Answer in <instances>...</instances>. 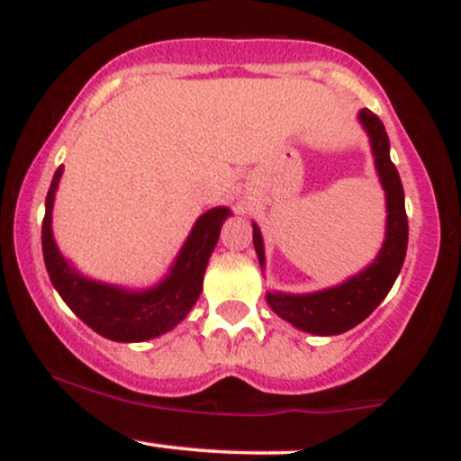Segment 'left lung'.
<instances>
[{"label":"left lung","mask_w":461,"mask_h":461,"mask_svg":"<svg viewBox=\"0 0 461 461\" xmlns=\"http://www.w3.org/2000/svg\"><path fill=\"white\" fill-rule=\"evenodd\" d=\"M359 121L366 128L373 145L375 164L382 177L385 190V205H388V223H385V242L366 271H362L348 282L336 288L321 290L312 294H284L268 293L267 301L273 312L282 319L293 322L299 330L316 333V336H336L348 331L362 322L385 299L393 288L396 275L403 267L407 251V214H405V194L401 184L399 171L390 160V140L385 134L384 123L377 114L364 108L359 113ZM253 247H256L258 260L264 264V247L258 225H253Z\"/></svg>","instance_id":"8db88e82"}]
</instances>
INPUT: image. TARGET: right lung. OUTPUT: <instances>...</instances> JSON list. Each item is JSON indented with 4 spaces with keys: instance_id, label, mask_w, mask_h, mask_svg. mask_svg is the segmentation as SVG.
<instances>
[{
    "instance_id": "obj_1",
    "label": "right lung",
    "mask_w": 461,
    "mask_h": 461,
    "mask_svg": "<svg viewBox=\"0 0 461 461\" xmlns=\"http://www.w3.org/2000/svg\"><path fill=\"white\" fill-rule=\"evenodd\" d=\"M60 176L62 167H58L45 199L43 219V258L58 294L93 331L110 340L142 342L173 330L199 299L205 267L230 210L214 208L199 216L171 275L156 288L130 293L116 285L84 279L58 253L51 234V205Z\"/></svg>"
}]
</instances>
